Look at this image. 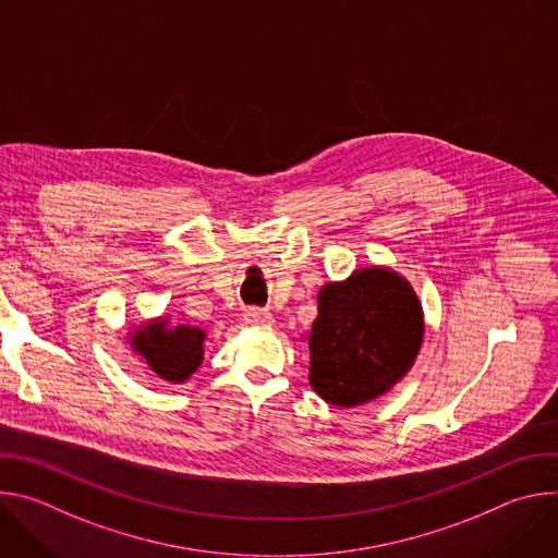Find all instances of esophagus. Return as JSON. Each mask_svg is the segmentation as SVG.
Instances as JSON below:
<instances>
[{"instance_id":"34e87169","label":"esophagus","mask_w":558,"mask_h":558,"mask_svg":"<svg viewBox=\"0 0 558 558\" xmlns=\"http://www.w3.org/2000/svg\"><path fill=\"white\" fill-rule=\"evenodd\" d=\"M245 323L254 327H271L274 325V315L267 308H245Z\"/></svg>"}]
</instances>
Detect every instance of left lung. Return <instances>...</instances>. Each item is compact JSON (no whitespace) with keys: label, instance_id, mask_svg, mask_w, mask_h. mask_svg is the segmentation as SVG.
Instances as JSON below:
<instances>
[{"label":"left lung","instance_id":"1","mask_svg":"<svg viewBox=\"0 0 558 558\" xmlns=\"http://www.w3.org/2000/svg\"><path fill=\"white\" fill-rule=\"evenodd\" d=\"M424 338L422 306L392 271L362 269L317 295L308 381L338 407H357L402 379Z\"/></svg>","mask_w":558,"mask_h":558}]
</instances>
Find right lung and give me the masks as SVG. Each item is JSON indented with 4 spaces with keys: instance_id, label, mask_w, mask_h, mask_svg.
I'll use <instances>...</instances> for the list:
<instances>
[{
    "instance_id": "1",
    "label": "right lung",
    "mask_w": 558,
    "mask_h": 558,
    "mask_svg": "<svg viewBox=\"0 0 558 558\" xmlns=\"http://www.w3.org/2000/svg\"><path fill=\"white\" fill-rule=\"evenodd\" d=\"M205 333L196 327L181 325L177 329H166V320L145 325L136 331L134 349L145 357L151 371L168 381L187 379L203 360Z\"/></svg>"
}]
</instances>
